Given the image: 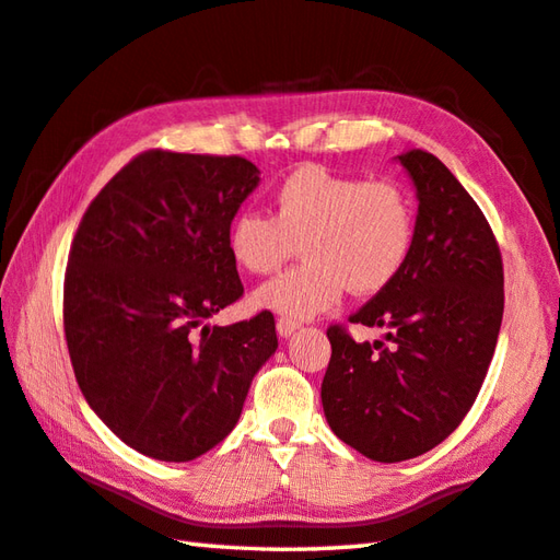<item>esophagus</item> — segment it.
Listing matches in <instances>:
<instances>
[{
  "mask_svg": "<svg viewBox=\"0 0 560 560\" xmlns=\"http://www.w3.org/2000/svg\"><path fill=\"white\" fill-rule=\"evenodd\" d=\"M302 324L300 322H292V318H284V316H280L278 318V324H276V328H278V334L282 336V338H290L296 328H300Z\"/></svg>",
  "mask_w": 560,
  "mask_h": 560,
  "instance_id": "obj_1",
  "label": "esophagus"
}]
</instances>
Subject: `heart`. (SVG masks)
Returning <instances> with one entry per match:
<instances>
[{"mask_svg":"<svg viewBox=\"0 0 560 560\" xmlns=\"http://www.w3.org/2000/svg\"><path fill=\"white\" fill-rule=\"evenodd\" d=\"M276 214L238 212L226 234L232 258L254 276L278 270L302 242L304 260L260 284L254 304L288 318H312L355 294L384 290L410 256L416 208L389 178L364 180L326 166L294 168L272 192Z\"/></svg>","mask_w":560,"mask_h":560,"instance_id":"obj_1","label":"heart"}]
</instances>
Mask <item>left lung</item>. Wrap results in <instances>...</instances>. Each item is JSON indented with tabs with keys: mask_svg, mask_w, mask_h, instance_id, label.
<instances>
[{
	"mask_svg": "<svg viewBox=\"0 0 560 560\" xmlns=\"http://www.w3.org/2000/svg\"><path fill=\"white\" fill-rule=\"evenodd\" d=\"M418 196L401 272L350 324L389 328L384 346L328 326L322 404L330 430L374 462L438 447L469 413L503 322V258L481 208L435 154L396 156Z\"/></svg>",
	"mask_w": 560,
	"mask_h": 560,
	"instance_id": "left-lung-1",
	"label": "left lung"
}]
</instances>
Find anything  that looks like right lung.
<instances>
[{"label":"right lung","instance_id":"right-lung-1","mask_svg":"<svg viewBox=\"0 0 560 560\" xmlns=\"http://www.w3.org/2000/svg\"><path fill=\"white\" fill-rule=\"evenodd\" d=\"M258 180L244 156L150 150L79 222L62 302L77 384L152 459L190 462L220 444L278 348L270 312L205 324L244 294L226 234Z\"/></svg>","mask_w":560,"mask_h":560}]
</instances>
